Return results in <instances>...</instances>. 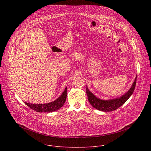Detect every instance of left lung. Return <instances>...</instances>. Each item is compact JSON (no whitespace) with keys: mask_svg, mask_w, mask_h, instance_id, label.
<instances>
[{"mask_svg":"<svg viewBox=\"0 0 151 151\" xmlns=\"http://www.w3.org/2000/svg\"><path fill=\"white\" fill-rule=\"evenodd\" d=\"M137 76H136L134 83H132L131 88H129L128 92H127L124 95L122 96L111 99L109 100H102L97 97H96L88 88L86 86V94L88 96V99L91 104V105L95 109L98 110L103 111H111L116 110L117 109L120 108L122 106L131 96L132 94L135 86L136 85Z\"/></svg>","mask_w":151,"mask_h":151,"instance_id":"left-lung-1","label":"left lung"}]
</instances>
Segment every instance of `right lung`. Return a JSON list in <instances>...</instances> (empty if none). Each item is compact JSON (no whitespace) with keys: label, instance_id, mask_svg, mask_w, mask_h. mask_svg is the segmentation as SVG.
<instances>
[{"label":"right lung","instance_id":"add662e5","mask_svg":"<svg viewBox=\"0 0 151 151\" xmlns=\"http://www.w3.org/2000/svg\"><path fill=\"white\" fill-rule=\"evenodd\" d=\"M67 98V87L62 95L53 102L45 104H32L25 102L26 105L37 112L49 113L56 111L61 108L65 103Z\"/></svg>","mask_w":151,"mask_h":151}]
</instances>
